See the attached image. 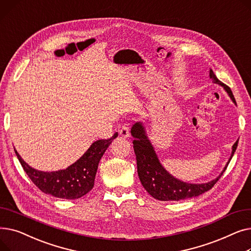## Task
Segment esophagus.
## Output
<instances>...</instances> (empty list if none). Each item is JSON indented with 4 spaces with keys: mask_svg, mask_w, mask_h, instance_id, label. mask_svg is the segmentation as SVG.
I'll return each mask as SVG.
<instances>
[{
    "mask_svg": "<svg viewBox=\"0 0 251 251\" xmlns=\"http://www.w3.org/2000/svg\"><path fill=\"white\" fill-rule=\"evenodd\" d=\"M119 133H120V135L124 138H127L129 136V127L124 125L122 126L120 129H119Z\"/></svg>",
    "mask_w": 251,
    "mask_h": 251,
    "instance_id": "obj_1",
    "label": "esophagus"
}]
</instances>
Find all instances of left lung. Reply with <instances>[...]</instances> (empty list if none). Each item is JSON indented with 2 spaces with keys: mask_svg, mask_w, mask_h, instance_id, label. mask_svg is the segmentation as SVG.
Listing matches in <instances>:
<instances>
[{
  "mask_svg": "<svg viewBox=\"0 0 251 251\" xmlns=\"http://www.w3.org/2000/svg\"><path fill=\"white\" fill-rule=\"evenodd\" d=\"M209 78L212 79L214 83L221 85L225 89L232 101L236 104V100L231 89L219 80L212 69L209 70ZM131 135L134 138L133 149L136 155L137 173L142 186L153 199L162 201H178L192 199V197L200 196L210 188H213L223 173L226 171L237 149V146H238V140H237L232 147V152L229 161L217 178L206 183L194 184L177 179L173 175H171L163 167L142 122H136L133 124V126L131 127Z\"/></svg>",
  "mask_w": 251,
  "mask_h": 251,
  "instance_id": "8db88e82",
  "label": "left lung"
}]
</instances>
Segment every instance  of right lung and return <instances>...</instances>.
Wrapping results in <instances>:
<instances>
[{
  "instance_id": "obj_1",
  "label": "right lung",
  "mask_w": 251,
  "mask_h": 251,
  "mask_svg": "<svg viewBox=\"0 0 251 251\" xmlns=\"http://www.w3.org/2000/svg\"><path fill=\"white\" fill-rule=\"evenodd\" d=\"M117 136L118 133H115L110 139L95 141L74 164L65 170L52 172H44L30 167L15 149L14 151L25 173L43 192L58 199L77 200L94 187L99 163Z\"/></svg>"
}]
</instances>
